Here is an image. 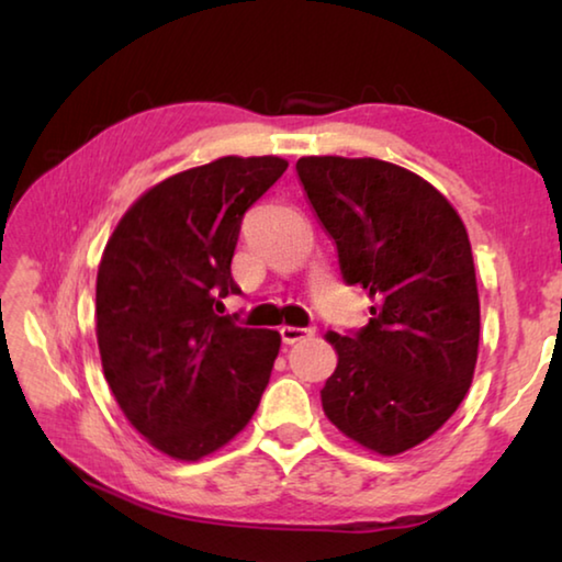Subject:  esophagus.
Masks as SVG:
<instances>
[{
    "instance_id": "34e87169",
    "label": "esophagus",
    "mask_w": 562,
    "mask_h": 562,
    "mask_svg": "<svg viewBox=\"0 0 562 562\" xmlns=\"http://www.w3.org/2000/svg\"><path fill=\"white\" fill-rule=\"evenodd\" d=\"M312 335H315V329L312 327H280V337L284 345H294V341H302V339H310Z\"/></svg>"
}]
</instances>
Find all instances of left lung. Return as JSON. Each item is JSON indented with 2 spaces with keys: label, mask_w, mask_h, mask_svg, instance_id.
<instances>
[{
  "label": "left lung",
  "mask_w": 562,
  "mask_h": 562,
  "mask_svg": "<svg viewBox=\"0 0 562 562\" xmlns=\"http://www.w3.org/2000/svg\"><path fill=\"white\" fill-rule=\"evenodd\" d=\"M297 176L369 325L327 331L337 369L322 408L364 449L396 456L429 439L469 392L481 307L465 225L429 180L379 158L304 156Z\"/></svg>",
  "instance_id": "8db88e82"
}]
</instances>
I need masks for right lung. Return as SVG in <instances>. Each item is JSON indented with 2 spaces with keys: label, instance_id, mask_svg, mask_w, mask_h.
<instances>
[{
  "label": "right lung",
  "instance_id": "obj_1",
  "mask_svg": "<svg viewBox=\"0 0 562 562\" xmlns=\"http://www.w3.org/2000/svg\"><path fill=\"white\" fill-rule=\"evenodd\" d=\"M288 170L225 156L148 188L103 247L97 339L103 376L133 429L178 461L235 439L270 382L280 331L221 317L237 294L233 252L247 207Z\"/></svg>",
  "mask_w": 562,
  "mask_h": 562
}]
</instances>
